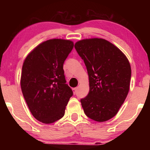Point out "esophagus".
<instances>
[{
	"mask_svg": "<svg viewBox=\"0 0 150 150\" xmlns=\"http://www.w3.org/2000/svg\"><path fill=\"white\" fill-rule=\"evenodd\" d=\"M72 90H73L74 93L76 94V91H77V88H76H76H73Z\"/></svg>",
	"mask_w": 150,
	"mask_h": 150,
	"instance_id": "obj_1",
	"label": "esophagus"
}]
</instances>
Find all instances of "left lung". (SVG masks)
Segmentation results:
<instances>
[{"label": "left lung", "mask_w": 150, "mask_h": 150, "mask_svg": "<svg viewBox=\"0 0 150 150\" xmlns=\"http://www.w3.org/2000/svg\"><path fill=\"white\" fill-rule=\"evenodd\" d=\"M75 49L87 67L89 92L81 102L88 117L107 121L117 113L130 88L131 67L124 53L104 39L77 42Z\"/></svg>", "instance_id": "1"}]
</instances>
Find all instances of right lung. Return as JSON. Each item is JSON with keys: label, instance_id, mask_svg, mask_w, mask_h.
I'll return each mask as SVG.
<instances>
[{"label": "right lung", "instance_id": "right-lung-1", "mask_svg": "<svg viewBox=\"0 0 150 150\" xmlns=\"http://www.w3.org/2000/svg\"><path fill=\"white\" fill-rule=\"evenodd\" d=\"M73 47L69 40H47L26 57L22 65V94L34 117L44 124L62 118L73 95L63 70V63Z\"/></svg>", "mask_w": 150, "mask_h": 150}]
</instances>
